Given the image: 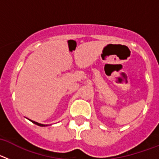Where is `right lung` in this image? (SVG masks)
Here are the masks:
<instances>
[{
	"label": "right lung",
	"mask_w": 159,
	"mask_h": 159,
	"mask_svg": "<svg viewBox=\"0 0 159 159\" xmlns=\"http://www.w3.org/2000/svg\"><path fill=\"white\" fill-rule=\"evenodd\" d=\"M30 121L32 122V123H35V124H36V125H38V126H40V127H46V126H48V125L41 124V123H37V122H35V121H33V120H30Z\"/></svg>",
	"instance_id": "add662e5"
}]
</instances>
